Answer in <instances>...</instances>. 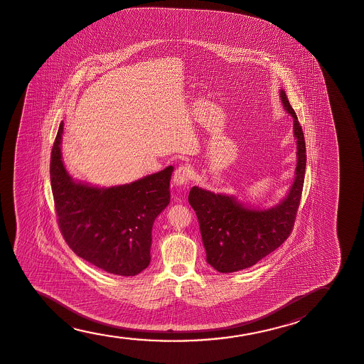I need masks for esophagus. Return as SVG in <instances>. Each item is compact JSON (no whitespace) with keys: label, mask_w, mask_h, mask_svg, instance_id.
<instances>
[{"label":"esophagus","mask_w":364,"mask_h":364,"mask_svg":"<svg viewBox=\"0 0 364 364\" xmlns=\"http://www.w3.org/2000/svg\"><path fill=\"white\" fill-rule=\"evenodd\" d=\"M191 176V170L188 165H180L178 169L175 170L174 176H173V183L176 186L188 184V181Z\"/></svg>","instance_id":"34e87169"}]
</instances>
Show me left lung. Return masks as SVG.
<instances>
[{
    "label": "left lung",
    "instance_id": "obj_1",
    "mask_svg": "<svg viewBox=\"0 0 364 364\" xmlns=\"http://www.w3.org/2000/svg\"><path fill=\"white\" fill-rule=\"evenodd\" d=\"M284 108L294 118L297 140V165L294 184L279 204L269 209H255L241 204L232 195L215 194L193 186L189 204L199 220L206 261L223 274L247 269L279 249L294 229L304 189L306 143L297 115L284 90H279Z\"/></svg>",
    "mask_w": 364,
    "mask_h": 364
}]
</instances>
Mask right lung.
Returning a JSON list of instances; mask_svg holds the SVG:
<instances>
[{
  "label": "right lung",
  "instance_id": "right-lung-1",
  "mask_svg": "<svg viewBox=\"0 0 364 364\" xmlns=\"http://www.w3.org/2000/svg\"><path fill=\"white\" fill-rule=\"evenodd\" d=\"M60 123L50 153L58 226L72 251L108 274L135 276L149 266L151 229L169 205L170 165L130 184L98 188L75 181L62 161Z\"/></svg>",
  "mask_w": 364,
  "mask_h": 364
}]
</instances>
